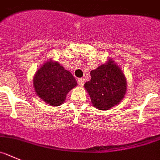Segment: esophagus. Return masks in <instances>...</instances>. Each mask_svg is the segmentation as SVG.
<instances>
[{"instance_id": "34e87169", "label": "esophagus", "mask_w": 160, "mask_h": 160, "mask_svg": "<svg viewBox=\"0 0 160 160\" xmlns=\"http://www.w3.org/2000/svg\"><path fill=\"white\" fill-rule=\"evenodd\" d=\"M77 82H78V84L80 86H83V83H84V79L83 78H79L77 80Z\"/></svg>"}]
</instances>
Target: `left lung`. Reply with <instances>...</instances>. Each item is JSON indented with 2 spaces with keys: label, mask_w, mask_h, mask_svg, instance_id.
Segmentation results:
<instances>
[{
  "label": "left lung",
  "mask_w": 160,
  "mask_h": 160,
  "mask_svg": "<svg viewBox=\"0 0 160 160\" xmlns=\"http://www.w3.org/2000/svg\"><path fill=\"white\" fill-rule=\"evenodd\" d=\"M91 80L84 83L92 103L100 110H108L124 96L127 81L117 64L109 59L107 64L91 71Z\"/></svg>",
  "instance_id": "obj_1"
}]
</instances>
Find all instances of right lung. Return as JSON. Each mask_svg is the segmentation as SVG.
<instances>
[{
  "instance_id": "1",
  "label": "right lung",
  "mask_w": 160,
  "mask_h": 160,
  "mask_svg": "<svg viewBox=\"0 0 160 160\" xmlns=\"http://www.w3.org/2000/svg\"><path fill=\"white\" fill-rule=\"evenodd\" d=\"M77 85V80L71 72L52 60L37 72L33 80L37 96L51 106L62 104L68 92Z\"/></svg>"
}]
</instances>
